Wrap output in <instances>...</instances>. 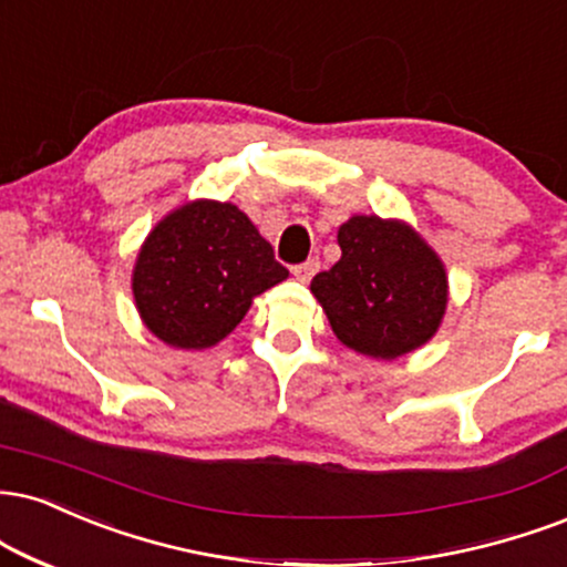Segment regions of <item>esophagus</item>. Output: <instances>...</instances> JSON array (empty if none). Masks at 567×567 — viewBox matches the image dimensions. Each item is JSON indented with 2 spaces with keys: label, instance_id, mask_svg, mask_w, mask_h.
<instances>
[{
  "label": "esophagus",
  "instance_id": "obj_1",
  "mask_svg": "<svg viewBox=\"0 0 567 567\" xmlns=\"http://www.w3.org/2000/svg\"><path fill=\"white\" fill-rule=\"evenodd\" d=\"M319 269V258H309V261L298 264L296 269H292V275H296V279H301V282H309V279L317 275Z\"/></svg>",
  "mask_w": 567,
  "mask_h": 567
}]
</instances>
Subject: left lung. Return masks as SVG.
I'll list each match as a JSON object with an SVG mask.
<instances>
[{
	"mask_svg": "<svg viewBox=\"0 0 567 567\" xmlns=\"http://www.w3.org/2000/svg\"><path fill=\"white\" fill-rule=\"evenodd\" d=\"M338 245L343 256L311 279V292L340 343L395 359L431 340L446 309L439 256L404 224L378 216L346 221Z\"/></svg>",
	"mask_w": 567,
	"mask_h": 567,
	"instance_id": "obj_1",
	"label": "left lung"
}]
</instances>
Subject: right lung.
<instances>
[{"label":"right lung","instance_id":"add662e5","mask_svg":"<svg viewBox=\"0 0 567 567\" xmlns=\"http://www.w3.org/2000/svg\"><path fill=\"white\" fill-rule=\"evenodd\" d=\"M288 269L231 203H189L150 231L134 266L136 309L163 343L208 349Z\"/></svg>","mask_w":567,"mask_h":567}]
</instances>
